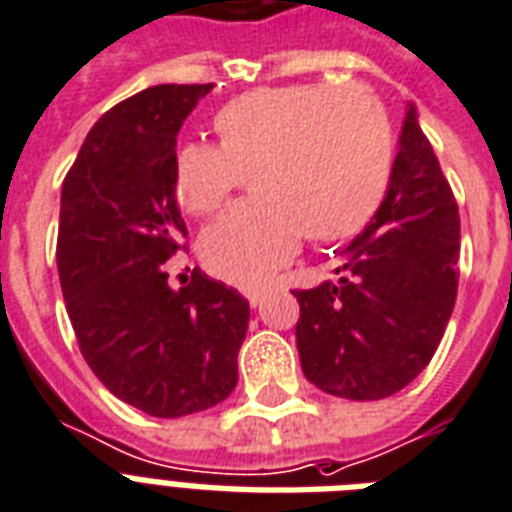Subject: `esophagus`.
<instances>
[{
    "label": "esophagus",
    "instance_id": "34e87169",
    "mask_svg": "<svg viewBox=\"0 0 512 512\" xmlns=\"http://www.w3.org/2000/svg\"><path fill=\"white\" fill-rule=\"evenodd\" d=\"M245 296H248L251 306H261L264 304V298H267V288H253V290H248Z\"/></svg>",
    "mask_w": 512,
    "mask_h": 512
}]
</instances>
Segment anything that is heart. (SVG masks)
<instances>
[{
    "label": "heart",
    "instance_id": "heart-1",
    "mask_svg": "<svg viewBox=\"0 0 512 512\" xmlns=\"http://www.w3.org/2000/svg\"><path fill=\"white\" fill-rule=\"evenodd\" d=\"M216 145L174 153V195L192 216L219 214L240 177L253 200L200 240L206 267L256 288L312 243H341L378 211L394 134L386 108L362 87L288 84L232 97L216 110Z\"/></svg>",
    "mask_w": 512,
    "mask_h": 512
}]
</instances>
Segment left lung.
Here are the masks:
<instances>
[{"instance_id": "1", "label": "left lung", "mask_w": 512, "mask_h": 512, "mask_svg": "<svg viewBox=\"0 0 512 512\" xmlns=\"http://www.w3.org/2000/svg\"><path fill=\"white\" fill-rule=\"evenodd\" d=\"M460 214L410 105L380 208L341 253L338 282L293 290L306 380L372 402L402 391L439 349L457 298Z\"/></svg>"}]
</instances>
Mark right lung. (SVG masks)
<instances>
[{"mask_svg":"<svg viewBox=\"0 0 512 512\" xmlns=\"http://www.w3.org/2000/svg\"><path fill=\"white\" fill-rule=\"evenodd\" d=\"M214 84H161L118 102L92 126L60 195L57 272L79 349L110 394L153 418L224 402L251 306L192 269L169 285L187 248L174 195L177 134Z\"/></svg>","mask_w":512,"mask_h":512,"instance_id":"add662e5","label":"right lung"}]
</instances>
